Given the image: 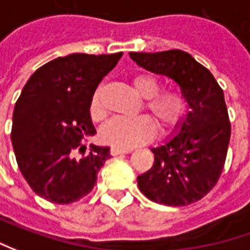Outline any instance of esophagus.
<instances>
[{
    "mask_svg": "<svg viewBox=\"0 0 250 250\" xmlns=\"http://www.w3.org/2000/svg\"><path fill=\"white\" fill-rule=\"evenodd\" d=\"M128 151H125V149H119V148H110V155L112 156H117V155H125Z\"/></svg>",
    "mask_w": 250,
    "mask_h": 250,
    "instance_id": "34e87169",
    "label": "esophagus"
}]
</instances>
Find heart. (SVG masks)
I'll return each instance as SVG.
<instances>
[{
    "mask_svg": "<svg viewBox=\"0 0 250 250\" xmlns=\"http://www.w3.org/2000/svg\"><path fill=\"white\" fill-rule=\"evenodd\" d=\"M131 87L144 98V109L151 113L160 133L167 134L183 122L187 112V99L180 91H160L162 83L149 73H140L131 77ZM90 113L94 120L105 117L102 105V87L94 91L90 102ZM156 127L148 116L134 119H112L99 131L101 141L119 149H130L151 141Z\"/></svg>",
    "mask_w": 250,
    "mask_h": 250,
    "instance_id": "obj_1",
    "label": "heart"
}]
</instances>
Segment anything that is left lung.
I'll use <instances>...</instances> for the list:
<instances>
[{
	"label": "left lung",
	"instance_id": "8db88e82",
	"mask_svg": "<svg viewBox=\"0 0 250 250\" xmlns=\"http://www.w3.org/2000/svg\"><path fill=\"white\" fill-rule=\"evenodd\" d=\"M130 56L144 69L171 79L189 105L176 137L151 149L155 162L137 177L138 188L148 199L167 206L198 202L217 184L227 158L231 123L224 92L213 74L184 51Z\"/></svg>",
	"mask_w": 250,
	"mask_h": 250
}]
</instances>
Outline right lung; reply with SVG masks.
<instances>
[{
	"instance_id": "1",
	"label": "right lung",
	"mask_w": 250,
	"mask_h": 250,
	"mask_svg": "<svg viewBox=\"0 0 250 250\" xmlns=\"http://www.w3.org/2000/svg\"><path fill=\"white\" fill-rule=\"evenodd\" d=\"M122 55L56 58L31 74L16 101L11 131L16 162L31 189L49 202L67 205L90 194L110 158L108 146L95 145L84 155L82 141L95 134L92 94Z\"/></svg>"
}]
</instances>
